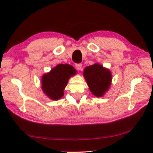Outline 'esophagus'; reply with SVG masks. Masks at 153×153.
I'll return each instance as SVG.
<instances>
[{
  "mask_svg": "<svg viewBox=\"0 0 153 153\" xmlns=\"http://www.w3.org/2000/svg\"><path fill=\"white\" fill-rule=\"evenodd\" d=\"M75 68H76V70H81V68H82V65H81V64H76V65H75Z\"/></svg>",
  "mask_w": 153,
  "mask_h": 153,
  "instance_id": "obj_1",
  "label": "esophagus"
}]
</instances>
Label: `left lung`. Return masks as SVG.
Returning <instances> with one entry per match:
<instances>
[{
	"instance_id": "left-lung-1",
	"label": "left lung",
	"mask_w": 153,
	"mask_h": 153,
	"mask_svg": "<svg viewBox=\"0 0 153 153\" xmlns=\"http://www.w3.org/2000/svg\"><path fill=\"white\" fill-rule=\"evenodd\" d=\"M83 74L90 91L96 97H102L109 89L112 81L111 72L102 65L95 63L87 66Z\"/></svg>"
}]
</instances>
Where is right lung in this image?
<instances>
[{
  "label": "right lung",
  "mask_w": 153,
  "mask_h": 153,
  "mask_svg": "<svg viewBox=\"0 0 153 153\" xmlns=\"http://www.w3.org/2000/svg\"><path fill=\"white\" fill-rule=\"evenodd\" d=\"M74 68L68 64H59L42 76L43 93L51 100H58L64 95V90L70 77L76 74Z\"/></svg>",
  "instance_id": "1"
}]
</instances>
